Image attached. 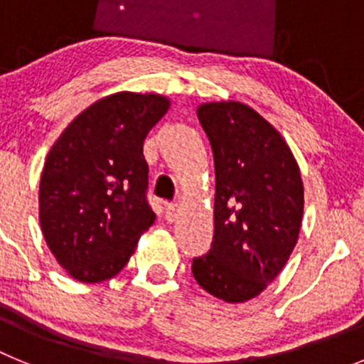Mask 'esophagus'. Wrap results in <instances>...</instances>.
I'll list each match as a JSON object with an SVG mask.
<instances>
[{"mask_svg":"<svg viewBox=\"0 0 364 364\" xmlns=\"http://www.w3.org/2000/svg\"><path fill=\"white\" fill-rule=\"evenodd\" d=\"M176 218H178V205L176 204L166 205V220L169 222V224H173Z\"/></svg>","mask_w":364,"mask_h":364,"instance_id":"1","label":"esophagus"}]
</instances>
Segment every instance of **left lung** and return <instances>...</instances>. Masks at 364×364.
I'll use <instances>...</instances> for the list:
<instances>
[{
  "label": "left lung",
  "instance_id": "left-lung-1",
  "mask_svg": "<svg viewBox=\"0 0 364 364\" xmlns=\"http://www.w3.org/2000/svg\"><path fill=\"white\" fill-rule=\"evenodd\" d=\"M215 164L213 242L193 259V277L224 302L260 295L286 266L304 210L301 169L279 133L240 102L197 109Z\"/></svg>",
  "mask_w": 364,
  "mask_h": 364
}]
</instances>
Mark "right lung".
<instances>
[{
  "mask_svg": "<svg viewBox=\"0 0 364 364\" xmlns=\"http://www.w3.org/2000/svg\"><path fill=\"white\" fill-rule=\"evenodd\" d=\"M169 105L153 92L109 95L80 112L50 147L40 224L58 264L76 281L114 277L154 224L144 140Z\"/></svg>",
  "mask_w": 364,
  "mask_h": 364,
  "instance_id": "right-lung-1",
  "label": "right lung"
}]
</instances>
